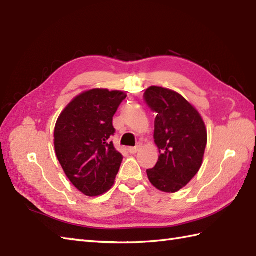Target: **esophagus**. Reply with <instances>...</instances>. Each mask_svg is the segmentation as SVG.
I'll return each mask as SVG.
<instances>
[{
    "instance_id": "1",
    "label": "esophagus",
    "mask_w": 256,
    "mask_h": 256,
    "mask_svg": "<svg viewBox=\"0 0 256 256\" xmlns=\"http://www.w3.org/2000/svg\"><path fill=\"white\" fill-rule=\"evenodd\" d=\"M128 151H129L130 154H136V153L139 151V146H130Z\"/></svg>"
}]
</instances>
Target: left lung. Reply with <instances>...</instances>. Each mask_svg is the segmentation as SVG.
Segmentation results:
<instances>
[{
  "mask_svg": "<svg viewBox=\"0 0 256 256\" xmlns=\"http://www.w3.org/2000/svg\"><path fill=\"white\" fill-rule=\"evenodd\" d=\"M144 100L156 112L154 144L158 148L156 166L146 170L150 183L164 192H176L200 171L207 144V129L194 106L175 90L150 86Z\"/></svg>",
  "mask_w": 256,
  "mask_h": 256,
  "instance_id": "1",
  "label": "left lung"
}]
</instances>
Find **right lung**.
<instances>
[{"label": "right lung", "instance_id": "obj_1", "mask_svg": "<svg viewBox=\"0 0 256 256\" xmlns=\"http://www.w3.org/2000/svg\"><path fill=\"white\" fill-rule=\"evenodd\" d=\"M126 98V93L117 90H84L56 119V158L66 178L84 195H103L115 183L122 156L110 138L115 132L112 117Z\"/></svg>", "mask_w": 256, "mask_h": 256}]
</instances>
